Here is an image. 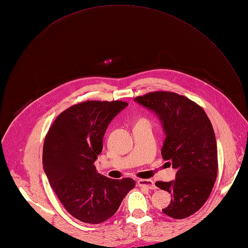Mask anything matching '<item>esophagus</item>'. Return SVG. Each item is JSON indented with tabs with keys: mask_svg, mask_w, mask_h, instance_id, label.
Instances as JSON below:
<instances>
[{
	"mask_svg": "<svg viewBox=\"0 0 248 248\" xmlns=\"http://www.w3.org/2000/svg\"><path fill=\"white\" fill-rule=\"evenodd\" d=\"M138 185L140 187H142V188H146V189H150V190H154L155 189V185L154 183V181L152 180H149V179H140L138 181Z\"/></svg>",
	"mask_w": 248,
	"mask_h": 248,
	"instance_id": "esophagus-1",
	"label": "esophagus"
}]
</instances>
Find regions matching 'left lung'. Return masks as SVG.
Listing matches in <instances>:
<instances>
[{
    "label": "left lung",
    "instance_id": "8db88e82",
    "mask_svg": "<svg viewBox=\"0 0 248 248\" xmlns=\"http://www.w3.org/2000/svg\"><path fill=\"white\" fill-rule=\"evenodd\" d=\"M135 99L159 116L166 134L163 159L177 170L174 181L155 182L172 196L163 212L186 218L205 204L216 181L218 157L211 122L199 104L171 91H154Z\"/></svg>",
    "mask_w": 248,
    "mask_h": 248
}]
</instances>
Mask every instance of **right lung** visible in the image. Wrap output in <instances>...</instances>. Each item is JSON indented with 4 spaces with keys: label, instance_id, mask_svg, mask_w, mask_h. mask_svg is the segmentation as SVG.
<instances>
[{
    "label": "right lung",
    "instance_id": "add662e5",
    "mask_svg": "<svg viewBox=\"0 0 248 248\" xmlns=\"http://www.w3.org/2000/svg\"><path fill=\"white\" fill-rule=\"evenodd\" d=\"M127 106L122 100H87L62 111L43 146V168L50 186L66 211L89 224L110 218L136 186L131 178L113 180L96 173L108 124Z\"/></svg>",
    "mask_w": 248,
    "mask_h": 248
}]
</instances>
